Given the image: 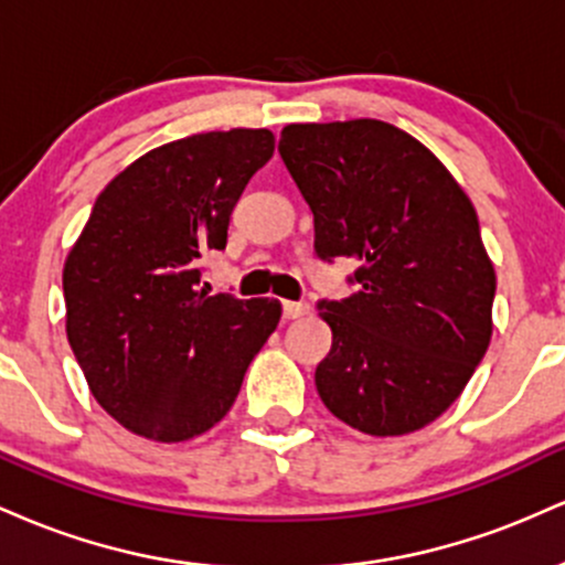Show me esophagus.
Listing matches in <instances>:
<instances>
[{
	"mask_svg": "<svg viewBox=\"0 0 565 565\" xmlns=\"http://www.w3.org/2000/svg\"><path fill=\"white\" fill-rule=\"evenodd\" d=\"M281 310H284V319H302L305 313H308V305L305 302H295V300H284L281 302Z\"/></svg>",
	"mask_w": 565,
	"mask_h": 565,
	"instance_id": "esophagus-1",
	"label": "esophagus"
}]
</instances>
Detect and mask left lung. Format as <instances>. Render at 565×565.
I'll return each mask as SVG.
<instances>
[{
    "label": "left lung",
    "instance_id": "left-lung-1",
    "mask_svg": "<svg viewBox=\"0 0 565 565\" xmlns=\"http://www.w3.org/2000/svg\"><path fill=\"white\" fill-rule=\"evenodd\" d=\"M278 153L313 212L316 255L359 263L355 295L319 302L332 350L323 406L369 436L430 425L491 342L497 276L476 206L433 151L377 119L287 125Z\"/></svg>",
    "mask_w": 565,
    "mask_h": 565
}]
</instances>
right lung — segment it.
Instances as JSON below:
<instances>
[{"instance_id":"add662e5","label":"right lung","mask_w":565,"mask_h":565,"mask_svg":"<svg viewBox=\"0 0 565 565\" xmlns=\"http://www.w3.org/2000/svg\"><path fill=\"white\" fill-rule=\"evenodd\" d=\"M270 129L167 142L103 188L63 268L66 334L95 401L135 436L178 444L228 414L281 302L206 295L199 257L274 157Z\"/></svg>"}]
</instances>
